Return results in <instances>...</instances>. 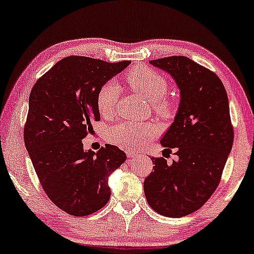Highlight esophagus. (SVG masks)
I'll use <instances>...</instances> for the list:
<instances>
[{
	"mask_svg": "<svg viewBox=\"0 0 254 254\" xmlns=\"http://www.w3.org/2000/svg\"><path fill=\"white\" fill-rule=\"evenodd\" d=\"M136 152L135 151H132V150H127V156L130 157V158H132V157H135Z\"/></svg>",
	"mask_w": 254,
	"mask_h": 254,
	"instance_id": "esophagus-1",
	"label": "esophagus"
}]
</instances>
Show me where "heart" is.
<instances>
[{"instance_id": "heart-1", "label": "heart", "mask_w": 254, "mask_h": 254, "mask_svg": "<svg viewBox=\"0 0 254 254\" xmlns=\"http://www.w3.org/2000/svg\"><path fill=\"white\" fill-rule=\"evenodd\" d=\"M126 78L133 91L151 104L157 115L164 119L173 116L175 104L166 96L168 82L165 76L147 66L139 65L128 71ZM119 95V86L113 80L106 81L99 88L96 96V105L103 118L113 115ZM157 131V127L150 123L120 122L108 130L107 139L121 148L135 149L154 138Z\"/></svg>"}]
</instances>
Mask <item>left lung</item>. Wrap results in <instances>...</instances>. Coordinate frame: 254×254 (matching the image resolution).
<instances>
[{
	"mask_svg": "<svg viewBox=\"0 0 254 254\" xmlns=\"http://www.w3.org/2000/svg\"><path fill=\"white\" fill-rule=\"evenodd\" d=\"M170 73L181 91L175 120L160 139L176 159L152 157L154 172L144 179L146 199L156 212L183 217L203 206L218 187L234 141L227 92L215 72L187 56L152 60ZM167 158V157H166Z\"/></svg>",
	"mask_w": 254,
	"mask_h": 254,
	"instance_id": "obj_1",
	"label": "left lung"
}]
</instances>
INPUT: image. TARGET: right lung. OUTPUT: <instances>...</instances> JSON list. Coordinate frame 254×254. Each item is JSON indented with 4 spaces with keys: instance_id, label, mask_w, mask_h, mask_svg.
I'll return each mask as SVG.
<instances>
[{
    "instance_id": "obj_1",
    "label": "right lung",
    "mask_w": 254,
    "mask_h": 254,
    "mask_svg": "<svg viewBox=\"0 0 254 254\" xmlns=\"http://www.w3.org/2000/svg\"><path fill=\"white\" fill-rule=\"evenodd\" d=\"M130 63L67 56L31 89L23 128L26 149L44 191L66 214L91 215L111 198L107 179L126 162V152L113 144L84 151L82 139L100 120L98 89Z\"/></svg>"
}]
</instances>
